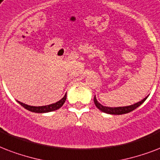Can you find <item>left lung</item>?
Returning <instances> with one entry per match:
<instances>
[{
    "instance_id": "8db88e82",
    "label": "left lung",
    "mask_w": 160,
    "mask_h": 160,
    "mask_svg": "<svg viewBox=\"0 0 160 160\" xmlns=\"http://www.w3.org/2000/svg\"><path fill=\"white\" fill-rule=\"evenodd\" d=\"M148 96H147L146 98H144L143 100H141L139 102H136L134 104L129 105V106H125V107H117V108H111V107H106V106H103L100 102H98L97 98H96V96H94L93 101L94 103L96 105V107L98 108L99 110H101L102 112H106V113H108V114H114V115H120V114H124V113H128V112H132L133 110L136 109L137 108L139 107L142 103H143Z\"/></svg>"
}]
</instances>
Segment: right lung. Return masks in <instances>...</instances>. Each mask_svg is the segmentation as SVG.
I'll return each mask as SVG.
<instances>
[{
    "label": "right lung",
    "instance_id": "add662e5",
    "mask_svg": "<svg viewBox=\"0 0 160 160\" xmlns=\"http://www.w3.org/2000/svg\"><path fill=\"white\" fill-rule=\"evenodd\" d=\"M66 98H67V93L64 95V97H63L62 99L59 100L58 102H55V103L46 105V106H39V107L30 106V105L25 104V103H23V102H19V101H17V102H19L22 107L25 108L26 109L29 110V111H31V112H38V113H44V112H52V111H55V110H58V108H60L64 104V102H65V101H66Z\"/></svg>",
    "mask_w": 160,
    "mask_h": 160
}]
</instances>
